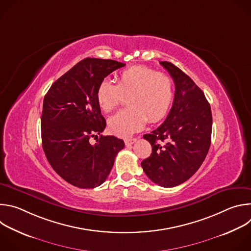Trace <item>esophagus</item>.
Wrapping results in <instances>:
<instances>
[{
	"mask_svg": "<svg viewBox=\"0 0 251 251\" xmlns=\"http://www.w3.org/2000/svg\"><path fill=\"white\" fill-rule=\"evenodd\" d=\"M136 138H126V139H124V142H125V145L126 146H129V145H132V144H134V143L136 142Z\"/></svg>",
	"mask_w": 251,
	"mask_h": 251,
	"instance_id": "1",
	"label": "esophagus"
}]
</instances>
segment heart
I'll list each match as a JSON object with an SVG mask.
<instances>
[{"label": "heart", "instance_id": "obj_1", "mask_svg": "<svg viewBox=\"0 0 251 251\" xmlns=\"http://www.w3.org/2000/svg\"><path fill=\"white\" fill-rule=\"evenodd\" d=\"M128 108L108 119V128L116 136L127 137L141 130L147 123L162 120L169 112L175 95L173 79L146 65H133L120 71L117 84L102 79L95 93L98 106L110 112L127 96Z\"/></svg>", "mask_w": 251, "mask_h": 251}]
</instances>
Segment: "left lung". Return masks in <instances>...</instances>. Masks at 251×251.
<instances>
[{
    "mask_svg": "<svg viewBox=\"0 0 251 251\" xmlns=\"http://www.w3.org/2000/svg\"><path fill=\"white\" fill-rule=\"evenodd\" d=\"M160 63L175 82V97L164 123L143 136L150 142L152 154L141 166L152 182L172 188L189 180L204 161L212 116L209 103L192 78L171 62ZM161 141L166 144L161 146Z\"/></svg>",
    "mask_w": 251,
    "mask_h": 251,
    "instance_id": "8db88e82",
    "label": "left lung"
}]
</instances>
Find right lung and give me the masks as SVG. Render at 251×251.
<instances>
[{"label":"right lung","instance_id":"add662e5","mask_svg":"<svg viewBox=\"0 0 251 251\" xmlns=\"http://www.w3.org/2000/svg\"><path fill=\"white\" fill-rule=\"evenodd\" d=\"M124 63L84 58L60 76L44 98L42 141L46 157L64 181L80 189H93L105 182L124 141L102 136L96 145L91 136L106 127L95 98L99 82Z\"/></svg>","mask_w":251,"mask_h":251}]
</instances>
